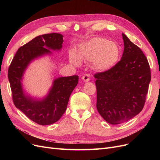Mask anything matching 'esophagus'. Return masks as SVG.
I'll use <instances>...</instances> for the list:
<instances>
[{"mask_svg":"<svg viewBox=\"0 0 160 160\" xmlns=\"http://www.w3.org/2000/svg\"><path fill=\"white\" fill-rule=\"evenodd\" d=\"M82 79L84 81H88L90 79V76L89 74H85L83 77H82Z\"/></svg>","mask_w":160,"mask_h":160,"instance_id":"esophagus-1","label":"esophagus"}]
</instances>
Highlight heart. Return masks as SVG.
I'll list each match as a JSON object with an SVG mask.
<instances>
[{
  "label": "heart",
  "mask_w": 160,
  "mask_h": 160,
  "mask_svg": "<svg viewBox=\"0 0 160 160\" xmlns=\"http://www.w3.org/2000/svg\"><path fill=\"white\" fill-rule=\"evenodd\" d=\"M119 56V49L114 42L107 38L96 37L79 45V55L74 51L69 53V61L76 66L81 65V59L91 62L98 71H105L112 67Z\"/></svg>",
  "instance_id": "obj_1"
}]
</instances>
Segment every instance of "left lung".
<instances>
[{"instance_id":"8db88e82","label":"left lung","mask_w":160,"mask_h":160,"mask_svg":"<svg viewBox=\"0 0 160 160\" xmlns=\"http://www.w3.org/2000/svg\"><path fill=\"white\" fill-rule=\"evenodd\" d=\"M122 59L111 69L94 75L97 109L109 123L120 124L141 112L146 102L151 71L140 48L122 33Z\"/></svg>"}]
</instances>
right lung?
Listing matches in <instances>:
<instances>
[{"mask_svg":"<svg viewBox=\"0 0 160 160\" xmlns=\"http://www.w3.org/2000/svg\"><path fill=\"white\" fill-rule=\"evenodd\" d=\"M63 36L59 33L39 35L19 48L8 67V77L14 105L28 118L39 125H47L59 120L66 111L69 97L78 83V75L59 77L53 81L49 94L38 101L25 95L21 80L28 64L36 58L60 50ZM48 48V49H46Z\"/></svg>","mask_w":160,"mask_h":160,"instance_id":"obj_1","label":"right lung"}]
</instances>
